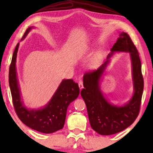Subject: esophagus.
<instances>
[{"mask_svg": "<svg viewBox=\"0 0 153 153\" xmlns=\"http://www.w3.org/2000/svg\"><path fill=\"white\" fill-rule=\"evenodd\" d=\"M78 85H79V88L80 90H82L83 88H84V86H83V82L82 81V80H79V83H78Z\"/></svg>", "mask_w": 153, "mask_h": 153, "instance_id": "esophagus-1", "label": "esophagus"}]
</instances>
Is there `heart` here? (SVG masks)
I'll return each mask as SVG.
<instances>
[{
  "label": "heart",
  "mask_w": 153,
  "mask_h": 153,
  "mask_svg": "<svg viewBox=\"0 0 153 153\" xmlns=\"http://www.w3.org/2000/svg\"><path fill=\"white\" fill-rule=\"evenodd\" d=\"M99 63H100V56L98 55H97L96 56H94L91 61H90V62L88 64V67L91 69L96 68V67L98 65Z\"/></svg>",
  "instance_id": "b5f03b06"
}]
</instances>
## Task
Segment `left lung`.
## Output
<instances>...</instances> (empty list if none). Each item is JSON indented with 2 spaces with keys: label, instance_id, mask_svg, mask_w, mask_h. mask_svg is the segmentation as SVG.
Here are the masks:
<instances>
[{
  "label": "left lung",
  "instance_id": "1",
  "mask_svg": "<svg viewBox=\"0 0 153 153\" xmlns=\"http://www.w3.org/2000/svg\"><path fill=\"white\" fill-rule=\"evenodd\" d=\"M117 51L129 52L132 63L134 94L122 106L114 105L108 102L100 86L101 77L109 63L110 58ZM83 82L84 88L82 90L81 96L86 103L90 126L95 131L100 135H112L123 131L134 123L140 108L144 80L138 52L128 33H120L117 42L111 49L107 61L97 70L85 74Z\"/></svg>",
  "mask_w": 153,
  "mask_h": 153
}]
</instances>
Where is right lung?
I'll return each mask as SVG.
<instances>
[{"label": "right lung", "mask_w": 153, "mask_h": 153, "mask_svg": "<svg viewBox=\"0 0 153 153\" xmlns=\"http://www.w3.org/2000/svg\"><path fill=\"white\" fill-rule=\"evenodd\" d=\"M33 27H28L23 40ZM18 43L15 48L9 67V82L13 103L17 115L25 125L40 132L51 134L63 128L67 109L71 102L79 96V88L77 83L72 79H63L55 94L45 107L38 109L27 108L23 102L16 69Z\"/></svg>", "instance_id": "right-lung-1"}]
</instances>
